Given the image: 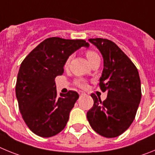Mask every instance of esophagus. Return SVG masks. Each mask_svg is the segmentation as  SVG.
Segmentation results:
<instances>
[{
    "mask_svg": "<svg viewBox=\"0 0 155 155\" xmlns=\"http://www.w3.org/2000/svg\"><path fill=\"white\" fill-rule=\"evenodd\" d=\"M79 94H80L81 96V95H84V94H85V93L84 92V91H79Z\"/></svg>",
    "mask_w": 155,
    "mask_h": 155,
    "instance_id": "esophagus-1",
    "label": "esophagus"
}]
</instances>
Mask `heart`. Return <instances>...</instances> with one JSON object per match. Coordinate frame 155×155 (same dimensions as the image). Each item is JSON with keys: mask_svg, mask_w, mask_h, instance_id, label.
<instances>
[{"mask_svg": "<svg viewBox=\"0 0 155 155\" xmlns=\"http://www.w3.org/2000/svg\"><path fill=\"white\" fill-rule=\"evenodd\" d=\"M86 57H87V60L89 61V62H91V61H92V60H94V58L98 57V55L96 52L93 51V50H87V51L86 52ZM71 56L67 59V61H66V62H65V67H68V64H69V63H70V61H71ZM76 84H77V85L79 86V87H86L85 81L83 80H78L76 81Z\"/></svg>", "mask_w": 155, "mask_h": 155, "instance_id": "b5f03b06", "label": "heart"}]
</instances>
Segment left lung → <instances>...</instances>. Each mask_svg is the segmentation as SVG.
<instances>
[{"mask_svg": "<svg viewBox=\"0 0 155 155\" xmlns=\"http://www.w3.org/2000/svg\"><path fill=\"white\" fill-rule=\"evenodd\" d=\"M102 53L104 68L100 89L107 91L103 102L94 94L92 108L87 113L91 128L99 135L112 138L130 127L141 98V87L136 66L113 41L102 38L88 39Z\"/></svg>", "mask_w": 155, "mask_h": 155, "instance_id": "obj_1", "label": "left lung"}]
</instances>
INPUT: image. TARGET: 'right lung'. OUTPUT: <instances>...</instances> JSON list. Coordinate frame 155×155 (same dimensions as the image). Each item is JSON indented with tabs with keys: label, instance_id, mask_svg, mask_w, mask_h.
<instances>
[{
	"label": "right lung",
	"instance_id": "1",
	"mask_svg": "<svg viewBox=\"0 0 155 155\" xmlns=\"http://www.w3.org/2000/svg\"><path fill=\"white\" fill-rule=\"evenodd\" d=\"M83 39L48 38L40 42L21 64L15 86L20 113L25 123L42 137L63 130L79 95L74 91L58 95L55 78L64 73L67 59L81 46Z\"/></svg>",
	"mask_w": 155,
	"mask_h": 155
}]
</instances>
